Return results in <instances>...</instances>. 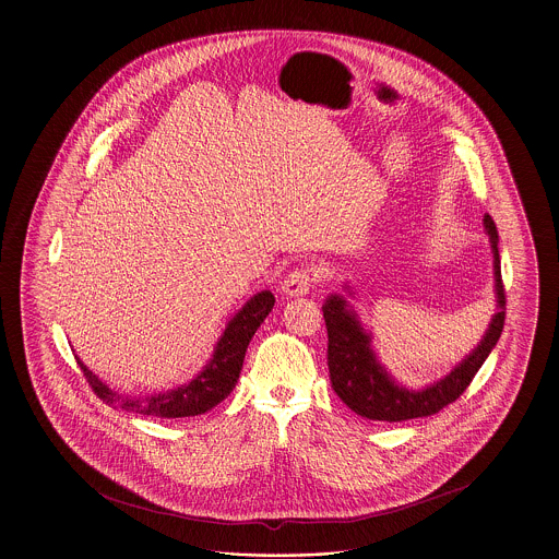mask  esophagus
<instances>
[{
	"label": "esophagus",
	"mask_w": 559,
	"mask_h": 559,
	"mask_svg": "<svg viewBox=\"0 0 559 559\" xmlns=\"http://www.w3.org/2000/svg\"><path fill=\"white\" fill-rule=\"evenodd\" d=\"M312 283H314V274L308 266H299L292 270L285 281L281 283V292L285 295H306V293L312 289Z\"/></svg>",
	"instance_id": "1"
}]
</instances>
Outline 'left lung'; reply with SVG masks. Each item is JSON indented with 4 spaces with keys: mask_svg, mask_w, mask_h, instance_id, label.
<instances>
[{
    "mask_svg": "<svg viewBox=\"0 0 559 559\" xmlns=\"http://www.w3.org/2000/svg\"><path fill=\"white\" fill-rule=\"evenodd\" d=\"M484 226L490 235L495 251V278H497V301L499 312L490 322L479 346L444 379L436 381L421 392L400 388L390 379V374L379 367L372 356L371 340L358 324L356 317L346 308V301L337 295L329 297L322 306L326 322V365L329 379L335 394L347 406L372 421H406L417 417H429L440 413L444 406L459 399L469 383L474 381L479 367L488 358L490 349L497 346L503 324H506V287L501 281V260H499V237L497 224L490 215H484Z\"/></svg>",
    "mask_w": 559,
    "mask_h": 559,
    "instance_id": "left-lung-1",
    "label": "left lung"
}]
</instances>
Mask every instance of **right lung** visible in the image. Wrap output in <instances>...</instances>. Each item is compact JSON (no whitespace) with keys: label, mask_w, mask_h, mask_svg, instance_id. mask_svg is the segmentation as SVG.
Wrapping results in <instances>:
<instances>
[{"label":"right lung","mask_w":559,"mask_h":559,"mask_svg":"<svg viewBox=\"0 0 559 559\" xmlns=\"http://www.w3.org/2000/svg\"><path fill=\"white\" fill-rule=\"evenodd\" d=\"M272 306H274V295L270 292L258 293L255 297H251L239 314L228 322L222 340L217 342V347L213 352V358L203 372L197 374L187 385L165 394L144 396V399L119 396L110 392L96 374L87 371V367L81 360H78V365L83 371L85 381L94 390V394L112 408H121V411L146 415V417H160V419L203 415L226 399L237 385L247 346L255 335L258 326L266 319L267 312L272 310Z\"/></svg>","instance_id":"add662e5"}]
</instances>
